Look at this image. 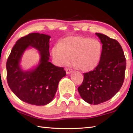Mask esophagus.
<instances>
[{
    "instance_id": "1",
    "label": "esophagus",
    "mask_w": 133,
    "mask_h": 133,
    "mask_svg": "<svg viewBox=\"0 0 133 133\" xmlns=\"http://www.w3.org/2000/svg\"><path fill=\"white\" fill-rule=\"evenodd\" d=\"M66 71L67 74H70V73H71L72 71H73L72 69H70V68H66Z\"/></svg>"
}]
</instances>
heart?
<instances>
[{"label":"heart","mask_w":133,"mask_h":133,"mask_svg":"<svg viewBox=\"0 0 133 133\" xmlns=\"http://www.w3.org/2000/svg\"><path fill=\"white\" fill-rule=\"evenodd\" d=\"M102 44L96 39L84 37L65 38L53 49V57L62 66L72 59L76 68L83 71L93 69L100 60Z\"/></svg>","instance_id":"obj_1"}]
</instances>
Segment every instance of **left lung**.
<instances>
[{"label":"left lung","mask_w":133,"mask_h":133,"mask_svg":"<svg viewBox=\"0 0 133 133\" xmlns=\"http://www.w3.org/2000/svg\"><path fill=\"white\" fill-rule=\"evenodd\" d=\"M102 45L100 62L93 70L83 73L78 87L83 100L91 104L109 100L120 90L124 80L126 60L121 45L116 40L96 33Z\"/></svg>","instance_id":"obj_1"}]
</instances>
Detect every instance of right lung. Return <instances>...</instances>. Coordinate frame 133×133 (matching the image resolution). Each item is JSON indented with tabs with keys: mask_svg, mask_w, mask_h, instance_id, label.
Returning a JSON list of instances; mask_svg holds the SVG:
<instances>
[{
	"mask_svg": "<svg viewBox=\"0 0 133 133\" xmlns=\"http://www.w3.org/2000/svg\"><path fill=\"white\" fill-rule=\"evenodd\" d=\"M49 35L30 33L16 42L6 63L7 81L13 93L23 102L35 105L50 103L57 91L60 80L66 72L63 67L49 62ZM29 46L39 51V63L34 69L23 71L19 66L23 53Z\"/></svg>",
	"mask_w": 133,
	"mask_h": 133,
	"instance_id": "add662e5",
	"label": "right lung"
}]
</instances>
